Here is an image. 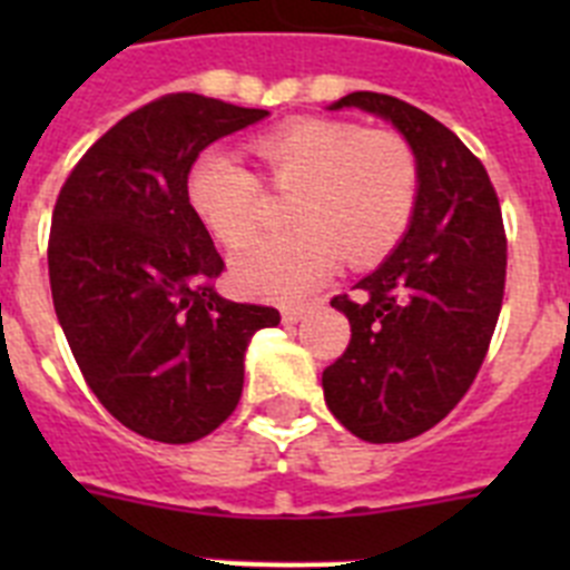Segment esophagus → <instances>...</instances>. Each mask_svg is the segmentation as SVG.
I'll list each match as a JSON object with an SVG mask.
<instances>
[{
  "label": "esophagus",
  "mask_w": 570,
  "mask_h": 570,
  "mask_svg": "<svg viewBox=\"0 0 570 570\" xmlns=\"http://www.w3.org/2000/svg\"><path fill=\"white\" fill-rule=\"evenodd\" d=\"M308 314H311L308 302H302V305H282V322H285V325L302 322Z\"/></svg>",
  "instance_id": "1"
}]
</instances>
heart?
<instances>
[{
    "label": "heart",
    "mask_w": 570,
    "mask_h": 570,
    "mask_svg": "<svg viewBox=\"0 0 570 570\" xmlns=\"http://www.w3.org/2000/svg\"><path fill=\"white\" fill-rule=\"evenodd\" d=\"M250 150L276 190H294V228L256 242L234 259L242 294L294 302L336 268L371 265L405 236L420 194V165L394 130H367L345 119H294L259 134ZM185 196L205 230L239 248L259 228V179L234 156L208 148L196 156Z\"/></svg>",
    "instance_id": "heart-1"
}]
</instances>
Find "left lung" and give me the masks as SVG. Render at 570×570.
I'll return each mask as SVG.
<instances>
[{"label":"left lung","mask_w":570,"mask_h":570,"mask_svg":"<svg viewBox=\"0 0 570 570\" xmlns=\"http://www.w3.org/2000/svg\"><path fill=\"white\" fill-rule=\"evenodd\" d=\"M340 108L382 116L405 136L420 194L394 254L356 282V296L331 299L351 342L322 387L354 436L405 442L445 420L480 374L505 294V225L488 170L434 116L374 90L331 105Z\"/></svg>","instance_id":"8db88e82"}]
</instances>
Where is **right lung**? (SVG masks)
<instances>
[{
  "label": "right lung",
  "instance_id": "right-lung-1",
  "mask_svg": "<svg viewBox=\"0 0 570 570\" xmlns=\"http://www.w3.org/2000/svg\"><path fill=\"white\" fill-rule=\"evenodd\" d=\"M265 116L199 94L159 97L99 136L57 196L59 325L90 391L139 436L183 445L223 425L250 336L279 325L276 308L216 294L225 262L185 196L199 150Z\"/></svg>",
  "mask_w": 570,
  "mask_h": 570
}]
</instances>
